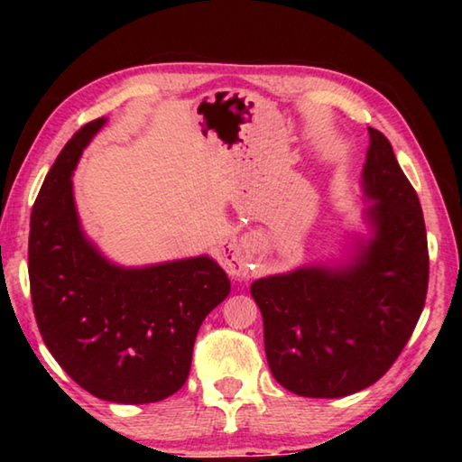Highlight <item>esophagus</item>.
I'll use <instances>...</instances> for the list:
<instances>
[{"label": "esophagus", "instance_id": "1", "mask_svg": "<svg viewBox=\"0 0 462 462\" xmlns=\"http://www.w3.org/2000/svg\"><path fill=\"white\" fill-rule=\"evenodd\" d=\"M220 261L224 269L232 277L248 279L250 277V242L238 238H226L220 245Z\"/></svg>", "mask_w": 462, "mask_h": 462}]
</instances>
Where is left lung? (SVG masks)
I'll use <instances>...</instances> for the list:
<instances>
[{
    "mask_svg": "<svg viewBox=\"0 0 462 462\" xmlns=\"http://www.w3.org/2000/svg\"><path fill=\"white\" fill-rule=\"evenodd\" d=\"M361 232L340 256L261 277L264 353L279 385L301 397L366 389L400 356L424 310L428 240L416 191L389 140L369 128Z\"/></svg>",
    "mask_w": 462,
    "mask_h": 462,
    "instance_id": "1",
    "label": "left lung"
}]
</instances>
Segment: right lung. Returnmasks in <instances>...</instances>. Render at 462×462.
I'll return each instance as SVG.
<instances>
[{
    "label": "right lung",
    "mask_w": 462,
    "mask_h": 462,
    "mask_svg": "<svg viewBox=\"0 0 462 462\" xmlns=\"http://www.w3.org/2000/svg\"><path fill=\"white\" fill-rule=\"evenodd\" d=\"M106 122L85 124L44 179L30 217V291L46 348L77 385L112 403H152L183 387L195 336L230 279L208 254L124 267L85 234L73 173Z\"/></svg>",
    "instance_id": "obj_1"
}]
</instances>
